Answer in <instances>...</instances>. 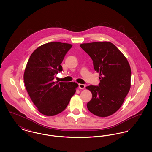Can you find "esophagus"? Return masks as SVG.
<instances>
[{"label":"esophagus","instance_id":"34e87169","mask_svg":"<svg viewBox=\"0 0 152 152\" xmlns=\"http://www.w3.org/2000/svg\"><path fill=\"white\" fill-rule=\"evenodd\" d=\"M79 88L80 89H83L86 88V86L84 84H79Z\"/></svg>","mask_w":152,"mask_h":152}]
</instances>
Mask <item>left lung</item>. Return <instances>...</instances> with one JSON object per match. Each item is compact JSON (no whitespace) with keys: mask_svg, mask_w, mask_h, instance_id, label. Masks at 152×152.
<instances>
[{"mask_svg":"<svg viewBox=\"0 0 152 152\" xmlns=\"http://www.w3.org/2000/svg\"><path fill=\"white\" fill-rule=\"evenodd\" d=\"M81 48L93 60L94 70L100 73L98 86L86 87L92 94L88 109L96 116L107 117L121 107L130 88L129 64L113 44L98 42L81 44Z\"/></svg>","mask_w":152,"mask_h":152,"instance_id":"8db88e82","label":"left lung"}]
</instances>
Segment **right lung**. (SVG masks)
Here are the masks:
<instances>
[{"label":"right lung","instance_id":"add662e5","mask_svg":"<svg viewBox=\"0 0 152 152\" xmlns=\"http://www.w3.org/2000/svg\"><path fill=\"white\" fill-rule=\"evenodd\" d=\"M72 44L51 42L39 47L30 56L24 73L25 87L37 110L52 116L62 112L76 92L75 82L54 81Z\"/></svg>","mask_w":152,"mask_h":152}]
</instances>
